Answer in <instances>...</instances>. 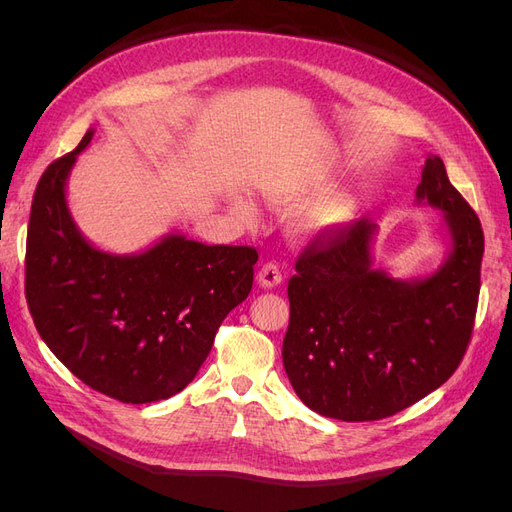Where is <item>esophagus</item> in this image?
Listing matches in <instances>:
<instances>
[{
	"instance_id": "obj_1",
	"label": "esophagus",
	"mask_w": 512,
	"mask_h": 512,
	"mask_svg": "<svg viewBox=\"0 0 512 512\" xmlns=\"http://www.w3.org/2000/svg\"><path fill=\"white\" fill-rule=\"evenodd\" d=\"M256 280L262 288H275L277 284H282V271L275 262H265V265L260 267Z\"/></svg>"
}]
</instances>
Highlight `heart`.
I'll return each mask as SVG.
<instances>
[{
    "label": "heart",
    "instance_id": "heart-1",
    "mask_svg": "<svg viewBox=\"0 0 512 512\" xmlns=\"http://www.w3.org/2000/svg\"><path fill=\"white\" fill-rule=\"evenodd\" d=\"M267 200L271 205L280 207V209H290L294 205V198L280 190H267ZM232 211H235L245 222H250L254 218V209L250 203H245V200H235V203H232ZM350 215H352L350 205H337L335 211L307 213V215H301V218L294 222V230H297L299 235H312V232H322L339 222H344L346 218H350Z\"/></svg>",
    "mask_w": 512,
    "mask_h": 512
}]
</instances>
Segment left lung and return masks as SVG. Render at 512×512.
<instances>
[{
    "label": "left lung",
    "instance_id": "left-lung-1",
    "mask_svg": "<svg viewBox=\"0 0 512 512\" xmlns=\"http://www.w3.org/2000/svg\"><path fill=\"white\" fill-rule=\"evenodd\" d=\"M416 205L442 213L448 252L438 271L397 280L374 267L378 226L363 218L312 243L288 282L286 376L307 408L363 423L416 404L455 374L470 344L480 292L483 228L429 156Z\"/></svg>",
    "mask_w": 512,
    "mask_h": 512
}]
</instances>
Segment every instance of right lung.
Listing matches in <instances>:
<instances>
[{"mask_svg":"<svg viewBox=\"0 0 512 512\" xmlns=\"http://www.w3.org/2000/svg\"><path fill=\"white\" fill-rule=\"evenodd\" d=\"M94 132L38 181L25 297L44 344L76 378L123 404H151L194 380L222 320L250 294L258 252L179 232L136 254L87 241L72 220L66 185Z\"/></svg>","mask_w":512,"mask_h":512,"instance_id":"1","label":"right lung"}]
</instances>
